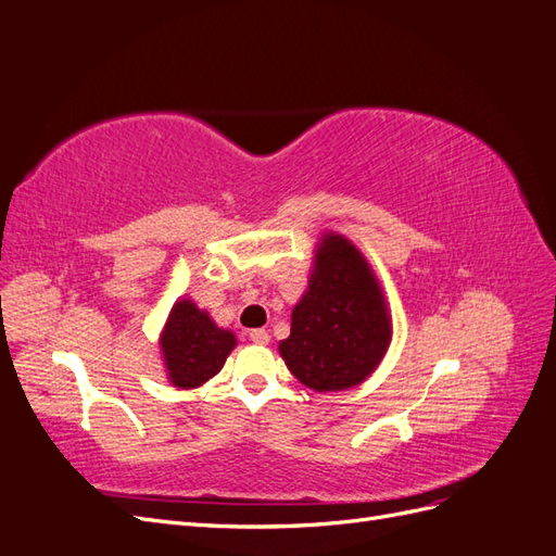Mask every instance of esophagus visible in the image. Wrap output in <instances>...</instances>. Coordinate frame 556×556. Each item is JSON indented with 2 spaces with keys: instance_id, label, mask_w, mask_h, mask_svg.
Instances as JSON below:
<instances>
[{
  "instance_id": "esophagus-1",
  "label": "esophagus",
  "mask_w": 556,
  "mask_h": 556,
  "mask_svg": "<svg viewBox=\"0 0 556 556\" xmlns=\"http://www.w3.org/2000/svg\"><path fill=\"white\" fill-rule=\"evenodd\" d=\"M250 341L257 343V345H268V341H271V336H268L266 329H252L250 331Z\"/></svg>"
}]
</instances>
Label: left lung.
Wrapping results in <instances>:
<instances>
[{
	"mask_svg": "<svg viewBox=\"0 0 556 556\" xmlns=\"http://www.w3.org/2000/svg\"><path fill=\"white\" fill-rule=\"evenodd\" d=\"M390 343L392 315L371 264L343 233L325 231L280 357L311 390L343 392L376 371Z\"/></svg>",
	"mask_w": 556,
	"mask_h": 556,
	"instance_id": "8db88e82",
	"label": "left lung"
}]
</instances>
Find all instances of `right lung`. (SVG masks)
Masks as SVG:
<instances>
[{"mask_svg":"<svg viewBox=\"0 0 556 556\" xmlns=\"http://www.w3.org/2000/svg\"><path fill=\"white\" fill-rule=\"evenodd\" d=\"M164 374L178 390H194L220 374L237 336L215 325L192 299H178L160 333Z\"/></svg>","mask_w":556,"mask_h":556,"instance_id":"right-lung-1","label":"right lung"}]
</instances>
